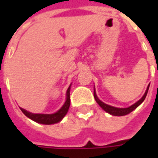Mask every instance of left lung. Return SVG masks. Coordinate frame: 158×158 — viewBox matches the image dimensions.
Segmentation results:
<instances>
[{
  "label": "left lung",
  "mask_w": 158,
  "mask_h": 158,
  "mask_svg": "<svg viewBox=\"0 0 158 158\" xmlns=\"http://www.w3.org/2000/svg\"><path fill=\"white\" fill-rule=\"evenodd\" d=\"M149 86L150 85H148V87H147V89H146V93L144 94V96H142V98L140 100H139V101L136 103H135L134 105L130 106L129 107H127V108H118V107H114V106L106 105V104L102 102V101H100V100L97 98V96H96L95 91H94V97H95V99H96V102L98 103L100 105V106H101L104 111H106V113H110V114H112L113 116H123V115H127V114H129V113H131L132 111H134L137 106H139V105L144 102V100H145L146 95H147V92H148Z\"/></svg>",
  "instance_id": "8db88e82"
}]
</instances>
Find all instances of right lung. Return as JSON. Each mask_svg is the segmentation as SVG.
Returning <instances> with one entry per match:
<instances>
[{
	"label": "right lung",
	"instance_id": "right-lung-1",
	"mask_svg": "<svg viewBox=\"0 0 158 158\" xmlns=\"http://www.w3.org/2000/svg\"><path fill=\"white\" fill-rule=\"evenodd\" d=\"M69 106H70V86L67 90V100H66L64 105L56 113H53V114H35V113L27 112L26 110L23 109V108H20V109L24 113L25 116L34 120L35 122L43 123V124H52V123L60 122L62 120V118L68 113Z\"/></svg>",
	"mask_w": 158,
	"mask_h": 158
}]
</instances>
